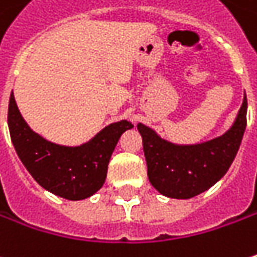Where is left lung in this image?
Masks as SVG:
<instances>
[{
    "mask_svg": "<svg viewBox=\"0 0 257 257\" xmlns=\"http://www.w3.org/2000/svg\"><path fill=\"white\" fill-rule=\"evenodd\" d=\"M247 99L237 117L221 137L195 145H177L138 123L150 183L170 198H191L207 191L227 173L246 129Z\"/></svg>",
    "mask_w": 257,
    "mask_h": 257,
    "instance_id": "left-lung-1",
    "label": "left lung"
}]
</instances>
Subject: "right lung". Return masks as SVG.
<instances>
[{"label": "right lung", "instance_id": "add662e5", "mask_svg": "<svg viewBox=\"0 0 257 257\" xmlns=\"http://www.w3.org/2000/svg\"><path fill=\"white\" fill-rule=\"evenodd\" d=\"M8 128L17 155L33 178L53 194L76 201L102 188L117 141L134 125L128 120H119L80 147H63L44 140L28 126L11 92Z\"/></svg>", "mask_w": 257, "mask_h": 257}]
</instances>
